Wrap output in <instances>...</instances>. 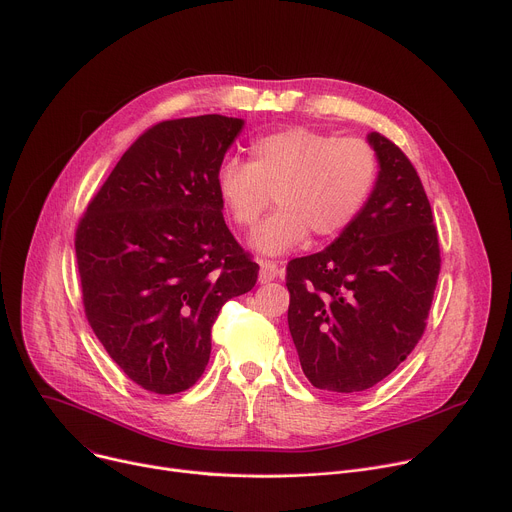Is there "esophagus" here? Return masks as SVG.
<instances>
[{
  "label": "esophagus",
  "instance_id": "34e87169",
  "mask_svg": "<svg viewBox=\"0 0 512 512\" xmlns=\"http://www.w3.org/2000/svg\"><path fill=\"white\" fill-rule=\"evenodd\" d=\"M281 273L279 265L273 261H259V283H269L273 279H277V275Z\"/></svg>",
  "mask_w": 512,
  "mask_h": 512
}]
</instances>
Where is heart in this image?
Instances as JSON below:
<instances>
[{"label": "heart", "instance_id": "obj_1", "mask_svg": "<svg viewBox=\"0 0 512 512\" xmlns=\"http://www.w3.org/2000/svg\"><path fill=\"white\" fill-rule=\"evenodd\" d=\"M379 176V156L360 137H336L310 127H287L249 145V162L227 160L216 192L239 229H253L273 194L277 210L253 233L263 255L298 249L308 235H340L367 204Z\"/></svg>", "mask_w": 512, "mask_h": 512}]
</instances>
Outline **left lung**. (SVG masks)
Here are the masks:
<instances>
[{
	"label": "left lung",
	"mask_w": 512,
	"mask_h": 512,
	"mask_svg": "<svg viewBox=\"0 0 512 512\" xmlns=\"http://www.w3.org/2000/svg\"><path fill=\"white\" fill-rule=\"evenodd\" d=\"M375 188L324 251L287 263V324L316 389L356 393L389 377L419 342L440 275L423 184L385 135Z\"/></svg>",
	"instance_id": "1"
}]
</instances>
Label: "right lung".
<instances>
[{"mask_svg":"<svg viewBox=\"0 0 512 512\" xmlns=\"http://www.w3.org/2000/svg\"><path fill=\"white\" fill-rule=\"evenodd\" d=\"M245 121H162L135 139L81 218L75 249L87 320L145 391L190 389L210 328L253 289L259 265L231 235L216 172Z\"/></svg>","mask_w":512,"mask_h":512,"instance_id":"add662e5","label":"right lung"}]
</instances>
